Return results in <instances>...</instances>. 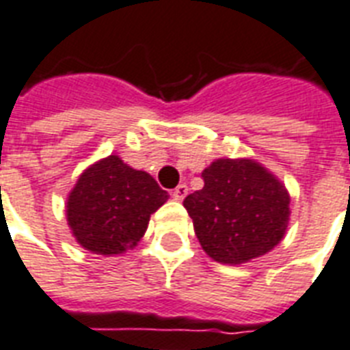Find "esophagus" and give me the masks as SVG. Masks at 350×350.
I'll return each mask as SVG.
<instances>
[{
  "label": "esophagus",
  "mask_w": 350,
  "mask_h": 350,
  "mask_svg": "<svg viewBox=\"0 0 350 350\" xmlns=\"http://www.w3.org/2000/svg\"><path fill=\"white\" fill-rule=\"evenodd\" d=\"M172 196H173V199H175V201H183V199H185V197L188 196V186H186V185H178L177 188H175V190L172 191Z\"/></svg>",
  "instance_id": "esophagus-1"
}]
</instances>
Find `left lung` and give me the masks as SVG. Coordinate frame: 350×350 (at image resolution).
Listing matches in <instances>:
<instances>
[{"instance_id": "1", "label": "left lung", "mask_w": 350, "mask_h": 350, "mask_svg": "<svg viewBox=\"0 0 350 350\" xmlns=\"http://www.w3.org/2000/svg\"><path fill=\"white\" fill-rule=\"evenodd\" d=\"M203 190L186 196L185 208L208 256L241 264L282 240L290 219L284 186L253 160L219 159L203 172Z\"/></svg>"}]
</instances>
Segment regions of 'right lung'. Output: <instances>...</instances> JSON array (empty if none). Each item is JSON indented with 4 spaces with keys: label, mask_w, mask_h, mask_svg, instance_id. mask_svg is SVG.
Here are the masks:
<instances>
[{
    "label": "right lung",
    "mask_w": 350,
    "mask_h": 350,
    "mask_svg": "<svg viewBox=\"0 0 350 350\" xmlns=\"http://www.w3.org/2000/svg\"><path fill=\"white\" fill-rule=\"evenodd\" d=\"M170 199L149 173L110 154L88 167L66 204L68 225L81 245L97 254H120L144 236L153 212Z\"/></svg>",
    "instance_id": "obj_1"
}]
</instances>
